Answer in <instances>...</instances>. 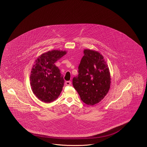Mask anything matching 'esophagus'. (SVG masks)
Returning <instances> with one entry per match:
<instances>
[{
  "label": "esophagus",
  "instance_id": "obj_1",
  "mask_svg": "<svg viewBox=\"0 0 147 147\" xmlns=\"http://www.w3.org/2000/svg\"><path fill=\"white\" fill-rule=\"evenodd\" d=\"M71 81H66V82H65V84L67 86H70L71 85Z\"/></svg>",
  "mask_w": 147,
  "mask_h": 147
}]
</instances>
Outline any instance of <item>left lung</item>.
I'll list each match as a JSON object with an SVG mask.
<instances>
[{"label":"left lung","mask_w":147,"mask_h":147,"mask_svg":"<svg viewBox=\"0 0 147 147\" xmlns=\"http://www.w3.org/2000/svg\"><path fill=\"white\" fill-rule=\"evenodd\" d=\"M78 67L79 74L73 79V85L81 100L89 106L100 102L111 86L109 70L103 57L96 51L85 49Z\"/></svg>","instance_id":"obj_1"}]
</instances>
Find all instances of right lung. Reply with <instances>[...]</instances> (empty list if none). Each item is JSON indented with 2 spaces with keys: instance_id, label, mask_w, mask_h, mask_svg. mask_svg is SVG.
<instances>
[{
  "instance_id": "right-lung-1",
  "label": "right lung",
  "mask_w": 147,
  "mask_h": 147,
  "mask_svg": "<svg viewBox=\"0 0 147 147\" xmlns=\"http://www.w3.org/2000/svg\"><path fill=\"white\" fill-rule=\"evenodd\" d=\"M66 54L62 51H48L37 58L33 66L30 76L32 90L44 102H53L62 91L64 79L54 63Z\"/></svg>"
}]
</instances>
